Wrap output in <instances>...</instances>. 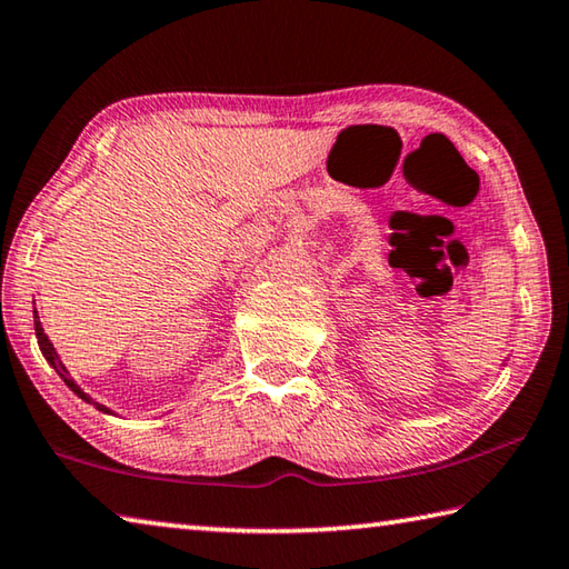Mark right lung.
Segmentation results:
<instances>
[{
    "instance_id": "obj_1",
    "label": "right lung",
    "mask_w": 569,
    "mask_h": 569,
    "mask_svg": "<svg viewBox=\"0 0 569 569\" xmlns=\"http://www.w3.org/2000/svg\"><path fill=\"white\" fill-rule=\"evenodd\" d=\"M34 330H37V343H39V350H41V356L47 358V363L57 370L59 373V378L64 380V383L77 392V396L81 398V400H87V402H91V406L94 408H99L101 412H111L107 406H101V402H97V400H91L84 390H81L79 386H77V380L69 376V370H67V366L61 363V358H59V353L54 350V346H51V340L47 338V333H44V328H41V323H39V316H37V308H34Z\"/></svg>"
}]
</instances>
